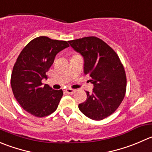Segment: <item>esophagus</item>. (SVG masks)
I'll list each match as a JSON object with an SVG mask.
<instances>
[{
  "mask_svg": "<svg viewBox=\"0 0 152 152\" xmlns=\"http://www.w3.org/2000/svg\"><path fill=\"white\" fill-rule=\"evenodd\" d=\"M65 92L67 93V94H73L75 92H76V91H75L74 89H71V88H67V89L65 90Z\"/></svg>",
  "mask_w": 152,
  "mask_h": 152,
  "instance_id": "1",
  "label": "esophagus"
}]
</instances>
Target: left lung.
<instances>
[{"label":"left lung","instance_id":"obj_1","mask_svg":"<svg viewBox=\"0 0 152 152\" xmlns=\"http://www.w3.org/2000/svg\"><path fill=\"white\" fill-rule=\"evenodd\" d=\"M84 58V73L91 77L93 92L79 108L88 118L101 120L113 113L121 104L126 91V76L117 54L105 42L94 36L69 41Z\"/></svg>","mask_w":152,"mask_h":152}]
</instances>
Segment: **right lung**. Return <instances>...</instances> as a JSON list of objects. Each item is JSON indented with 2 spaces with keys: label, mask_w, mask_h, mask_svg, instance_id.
Returning <instances> with one entry per match:
<instances>
[{
  "label": "right lung",
  "mask_w": 152,
  "mask_h": 152,
  "mask_svg": "<svg viewBox=\"0 0 152 152\" xmlns=\"http://www.w3.org/2000/svg\"><path fill=\"white\" fill-rule=\"evenodd\" d=\"M66 41L40 36L31 41L20 52L13 67L11 86L15 98L32 115L43 117L56 110L62 90H53L42 81L53 64L57 53L68 48Z\"/></svg>",
  "instance_id": "right-lung-1"
}]
</instances>
